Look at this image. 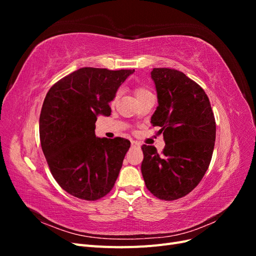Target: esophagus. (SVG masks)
<instances>
[{
  "instance_id": "34e87169",
  "label": "esophagus",
  "mask_w": 256,
  "mask_h": 256,
  "mask_svg": "<svg viewBox=\"0 0 256 256\" xmlns=\"http://www.w3.org/2000/svg\"><path fill=\"white\" fill-rule=\"evenodd\" d=\"M131 146H132V147H136V148H138V147L141 146V144L138 143V142H136V141H132V142H131Z\"/></svg>"
}]
</instances>
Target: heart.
<instances>
[{"mask_svg":"<svg viewBox=\"0 0 256 256\" xmlns=\"http://www.w3.org/2000/svg\"><path fill=\"white\" fill-rule=\"evenodd\" d=\"M134 94H136V99H138V98H141V97H143V96H145V95L152 94V92H150L148 90H146V88H136L134 90ZM116 99H118V95H116V96L114 97L113 102H115Z\"/></svg>","mask_w":256,"mask_h":256,"instance_id":"obj_1","label":"heart"}]
</instances>
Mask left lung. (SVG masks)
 I'll return each mask as SVG.
<instances>
[{"mask_svg":"<svg viewBox=\"0 0 256 256\" xmlns=\"http://www.w3.org/2000/svg\"><path fill=\"white\" fill-rule=\"evenodd\" d=\"M158 106L152 126L164 134V150L143 145L141 171L152 194L166 200L187 196L202 180L212 157L216 120L204 90L184 72L154 68Z\"/></svg>","mask_w":256,"mask_h":256,"instance_id":"8db88e82","label":"left lung"}]
</instances>
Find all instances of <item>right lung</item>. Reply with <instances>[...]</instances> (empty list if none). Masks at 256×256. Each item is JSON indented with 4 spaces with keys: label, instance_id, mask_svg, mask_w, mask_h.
<instances>
[{
    "label": "right lung",
    "instance_id": "1",
    "mask_svg": "<svg viewBox=\"0 0 256 256\" xmlns=\"http://www.w3.org/2000/svg\"><path fill=\"white\" fill-rule=\"evenodd\" d=\"M134 72L83 67L47 92L40 118L42 148L54 180L69 194L96 200L112 190L130 141L97 138L95 122L98 115H111L109 102Z\"/></svg>",
    "mask_w": 256,
    "mask_h": 256
}]
</instances>
